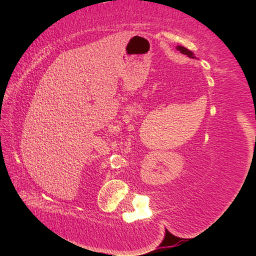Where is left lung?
<instances>
[{
    "label": "left lung",
    "instance_id": "1",
    "mask_svg": "<svg viewBox=\"0 0 256 256\" xmlns=\"http://www.w3.org/2000/svg\"><path fill=\"white\" fill-rule=\"evenodd\" d=\"M177 50H178L182 54H185V55H188V58H194V54L192 53V52L190 50H188V48H185V47H183V46H177Z\"/></svg>",
    "mask_w": 256,
    "mask_h": 256
}]
</instances>
